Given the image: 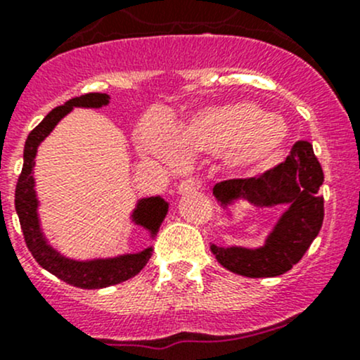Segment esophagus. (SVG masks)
I'll return each instance as SVG.
<instances>
[{"instance_id": "1", "label": "esophagus", "mask_w": 360, "mask_h": 360, "mask_svg": "<svg viewBox=\"0 0 360 360\" xmlns=\"http://www.w3.org/2000/svg\"><path fill=\"white\" fill-rule=\"evenodd\" d=\"M199 187H200L199 181L194 180V179H188V180L181 181L179 187H176V192H179L180 195H184V194H188V192L199 191Z\"/></svg>"}]
</instances>
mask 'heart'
Instances as JSON below:
<instances>
[{"mask_svg": "<svg viewBox=\"0 0 360 360\" xmlns=\"http://www.w3.org/2000/svg\"><path fill=\"white\" fill-rule=\"evenodd\" d=\"M288 139L290 127L283 118L247 101L202 108L176 127L160 115H149L139 132L142 153L166 168H176L181 158L206 154L221 156L228 172L240 176L271 168Z\"/></svg>", "mask_w": 360, "mask_h": 360, "instance_id": "b5f03b06", "label": "heart"}]
</instances>
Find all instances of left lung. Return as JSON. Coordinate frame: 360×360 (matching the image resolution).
<instances>
[{"mask_svg":"<svg viewBox=\"0 0 360 360\" xmlns=\"http://www.w3.org/2000/svg\"><path fill=\"white\" fill-rule=\"evenodd\" d=\"M324 176L309 142L293 146L287 161L256 179L219 181L212 188L223 218L233 219V207L245 202L256 210H285L264 242L257 247L216 245L211 252L228 271L247 278H273L287 273L318 237L324 218L319 187Z\"/></svg>","mask_w":360,"mask_h":360,"instance_id":"1","label":"left lung"}]
</instances>
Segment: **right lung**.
<instances>
[{"label":"right lung","mask_w":360,"mask_h":360,"mask_svg":"<svg viewBox=\"0 0 360 360\" xmlns=\"http://www.w3.org/2000/svg\"><path fill=\"white\" fill-rule=\"evenodd\" d=\"M110 99L111 98L108 94L92 92V94L73 98L63 106H58L49 111L44 120L27 137L24 148V166H22V173L18 176L17 188H15V210H17L18 219H20L25 243L32 252L34 259L46 271L55 274L65 283L86 290L106 288L130 280L148 264L150 254H153V245L146 247L139 252L117 254V256L108 257L75 259L65 256L55 245H51L44 230H42L39 216L41 202L36 191L34 169H36V156L42 141L56 129L61 120L72 113L73 108L99 110V108L108 106ZM168 210L169 204L161 195L141 197V199L135 200L129 221L135 226L144 228L149 233V240H154L158 231H160L161 223L165 221L166 214H168Z\"/></svg>","instance_id":"1"}]
</instances>
